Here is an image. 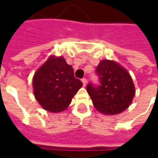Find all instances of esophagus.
I'll return each instance as SVG.
<instances>
[{
    "label": "esophagus",
    "mask_w": 158,
    "mask_h": 158,
    "mask_svg": "<svg viewBox=\"0 0 158 158\" xmlns=\"http://www.w3.org/2000/svg\"><path fill=\"white\" fill-rule=\"evenodd\" d=\"M82 82L84 86H86V85H87V82H88V81H87V79H86V78H82Z\"/></svg>",
    "instance_id": "obj_1"
}]
</instances>
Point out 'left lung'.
Returning <instances> with one entry per match:
<instances>
[{
	"label": "left lung",
	"instance_id": "left-lung-1",
	"mask_svg": "<svg viewBox=\"0 0 158 158\" xmlns=\"http://www.w3.org/2000/svg\"><path fill=\"white\" fill-rule=\"evenodd\" d=\"M100 85L88 84L87 92L98 112L116 115L124 112L133 102L135 87L128 71L119 63L102 60L97 67Z\"/></svg>",
	"mask_w": 158,
	"mask_h": 158
}]
</instances>
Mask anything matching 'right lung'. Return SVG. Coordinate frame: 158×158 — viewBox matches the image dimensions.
<instances>
[{
    "label": "right lung",
    "instance_id": "add662e5",
    "mask_svg": "<svg viewBox=\"0 0 158 158\" xmlns=\"http://www.w3.org/2000/svg\"><path fill=\"white\" fill-rule=\"evenodd\" d=\"M32 86L40 106L47 112L56 113L69 106L82 82L75 78L73 68L62 56L51 55L35 72Z\"/></svg>",
    "mask_w": 158,
    "mask_h": 158
}]
</instances>
